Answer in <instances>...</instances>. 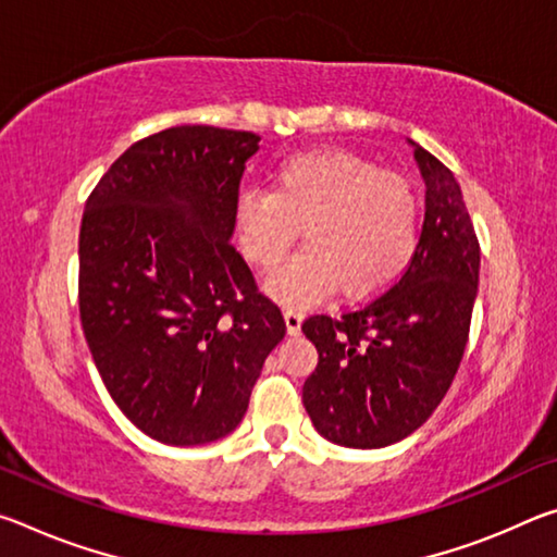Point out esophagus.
Wrapping results in <instances>:
<instances>
[{
	"label": "esophagus",
	"mask_w": 557,
	"mask_h": 557,
	"mask_svg": "<svg viewBox=\"0 0 557 557\" xmlns=\"http://www.w3.org/2000/svg\"><path fill=\"white\" fill-rule=\"evenodd\" d=\"M301 319H305V314H301L299 309L285 307V324H287L289 336H297L301 332Z\"/></svg>",
	"instance_id": "esophagus-1"
}]
</instances>
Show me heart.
Listing matches in <instances>:
<instances>
[{
	"mask_svg": "<svg viewBox=\"0 0 557 557\" xmlns=\"http://www.w3.org/2000/svg\"><path fill=\"white\" fill-rule=\"evenodd\" d=\"M233 223L258 268H275L305 225L307 248L268 277L272 297L312 305L338 285L348 299H369L408 270L420 203L398 174L344 149H309L277 164L272 191H243Z\"/></svg>",
	"mask_w": 557,
	"mask_h": 557,
	"instance_id": "b5f03b06",
	"label": "heart"
}]
</instances>
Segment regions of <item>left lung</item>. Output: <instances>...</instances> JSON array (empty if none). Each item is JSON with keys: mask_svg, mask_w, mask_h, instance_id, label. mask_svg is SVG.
Masks as SVG:
<instances>
[{"mask_svg": "<svg viewBox=\"0 0 557 557\" xmlns=\"http://www.w3.org/2000/svg\"><path fill=\"white\" fill-rule=\"evenodd\" d=\"M410 145L425 223L408 270L366 305L301 324L319 354L301 400L319 435L342 447L379 449L412 435L445 398L469 338L482 262L474 225L455 174Z\"/></svg>", "mask_w": 557, "mask_h": 557, "instance_id": "obj_1", "label": "left lung"}]
</instances>
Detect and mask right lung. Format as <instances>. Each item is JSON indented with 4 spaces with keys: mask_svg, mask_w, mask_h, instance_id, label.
<instances>
[{
    "mask_svg": "<svg viewBox=\"0 0 557 557\" xmlns=\"http://www.w3.org/2000/svg\"><path fill=\"white\" fill-rule=\"evenodd\" d=\"M258 143L209 125L157 132L108 169L83 213V334L117 408L164 445H209L238 428L287 332L231 245Z\"/></svg>",
    "mask_w": 557,
    "mask_h": 557,
    "instance_id": "obj_1",
    "label": "right lung"
}]
</instances>
